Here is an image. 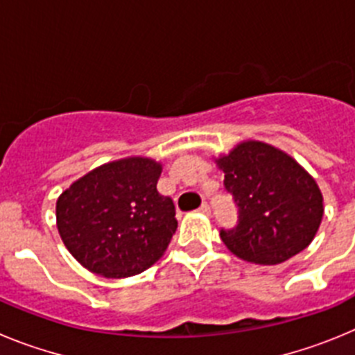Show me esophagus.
Returning <instances> with one entry per match:
<instances>
[{"label":"esophagus","mask_w":355,"mask_h":355,"mask_svg":"<svg viewBox=\"0 0 355 355\" xmlns=\"http://www.w3.org/2000/svg\"><path fill=\"white\" fill-rule=\"evenodd\" d=\"M199 211L205 213V215H209V213H211V206H209L208 202H202V205H200V208H199Z\"/></svg>","instance_id":"esophagus-1"}]
</instances>
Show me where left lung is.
Segmentation results:
<instances>
[{
    "instance_id": "left-lung-1",
    "label": "left lung",
    "mask_w": 355,
    "mask_h": 355,
    "mask_svg": "<svg viewBox=\"0 0 355 355\" xmlns=\"http://www.w3.org/2000/svg\"><path fill=\"white\" fill-rule=\"evenodd\" d=\"M216 165L238 206V224L220 231L234 256L256 265H279L311 243L324 216V197L290 155L247 140Z\"/></svg>"
}]
</instances>
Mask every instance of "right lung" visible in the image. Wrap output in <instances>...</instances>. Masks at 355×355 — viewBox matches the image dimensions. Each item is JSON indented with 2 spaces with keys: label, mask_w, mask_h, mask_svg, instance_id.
Segmentation results:
<instances>
[{
  "label": "right lung",
  "mask_w": 355,
  "mask_h": 355,
  "mask_svg": "<svg viewBox=\"0 0 355 355\" xmlns=\"http://www.w3.org/2000/svg\"><path fill=\"white\" fill-rule=\"evenodd\" d=\"M162 165L133 156L94 168L56 200V227L78 263L130 277L155 265L178 229L171 197L156 190Z\"/></svg>",
  "instance_id": "right-lung-1"
}]
</instances>
